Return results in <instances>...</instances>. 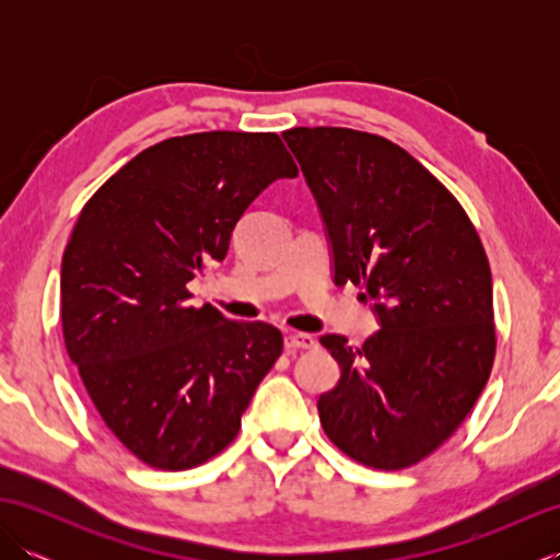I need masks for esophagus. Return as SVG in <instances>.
I'll use <instances>...</instances> for the list:
<instances>
[{
    "mask_svg": "<svg viewBox=\"0 0 560 560\" xmlns=\"http://www.w3.org/2000/svg\"><path fill=\"white\" fill-rule=\"evenodd\" d=\"M283 347H287V351L313 349L315 339L311 335H303V331H291V335H287V339H283Z\"/></svg>",
    "mask_w": 560,
    "mask_h": 560,
    "instance_id": "esophagus-1",
    "label": "esophagus"
}]
</instances>
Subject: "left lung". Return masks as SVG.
<instances>
[{
	"instance_id": "1",
	"label": "left lung",
	"mask_w": 560,
	"mask_h": 560,
	"mask_svg": "<svg viewBox=\"0 0 560 560\" xmlns=\"http://www.w3.org/2000/svg\"><path fill=\"white\" fill-rule=\"evenodd\" d=\"M323 213L335 283L361 287L380 329L361 347L325 335L341 377L317 399L343 455L397 471L467 419L495 355L489 257L467 211L411 153L347 127L281 135Z\"/></svg>"
}]
</instances>
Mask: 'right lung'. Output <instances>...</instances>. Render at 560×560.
I'll list each match as a JSON object with an SVG mask.
<instances>
[{"label": "right lung", "mask_w": 560, "mask_h": 560, "mask_svg": "<svg viewBox=\"0 0 560 560\" xmlns=\"http://www.w3.org/2000/svg\"><path fill=\"white\" fill-rule=\"evenodd\" d=\"M299 168L273 132L165 139L83 205L62 257L65 347L113 435L153 469L217 457L283 349L267 323H235L187 283L229 253L235 223Z\"/></svg>", "instance_id": "obj_1"}]
</instances>
